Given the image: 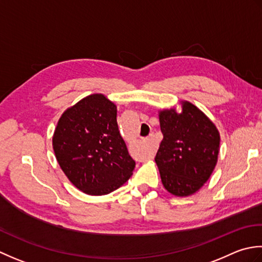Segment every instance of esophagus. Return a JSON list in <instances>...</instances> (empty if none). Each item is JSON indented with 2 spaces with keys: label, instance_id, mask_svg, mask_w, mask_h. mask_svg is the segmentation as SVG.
Here are the masks:
<instances>
[{
  "label": "esophagus",
  "instance_id": "esophagus-1",
  "mask_svg": "<svg viewBox=\"0 0 262 262\" xmlns=\"http://www.w3.org/2000/svg\"><path fill=\"white\" fill-rule=\"evenodd\" d=\"M146 142H147V157L150 158V157H152L154 151H155L154 141L151 140V138H148V139H146Z\"/></svg>",
  "mask_w": 262,
  "mask_h": 262
}]
</instances>
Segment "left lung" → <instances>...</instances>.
<instances>
[{"label":"left lung","instance_id":"obj_1","mask_svg":"<svg viewBox=\"0 0 262 262\" xmlns=\"http://www.w3.org/2000/svg\"><path fill=\"white\" fill-rule=\"evenodd\" d=\"M163 140L155 157L163 185L178 196L193 194L210 178L220 152L215 124L189 101L182 112L159 113Z\"/></svg>","mask_w":262,"mask_h":262}]
</instances>
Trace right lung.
<instances>
[{"label": "right lung", "mask_w": 262, "mask_h": 262, "mask_svg": "<svg viewBox=\"0 0 262 262\" xmlns=\"http://www.w3.org/2000/svg\"><path fill=\"white\" fill-rule=\"evenodd\" d=\"M53 149L64 174L87 194L115 191L136 167L120 135L116 106L101 94L87 96L64 112Z\"/></svg>", "instance_id": "obj_1"}]
</instances>
